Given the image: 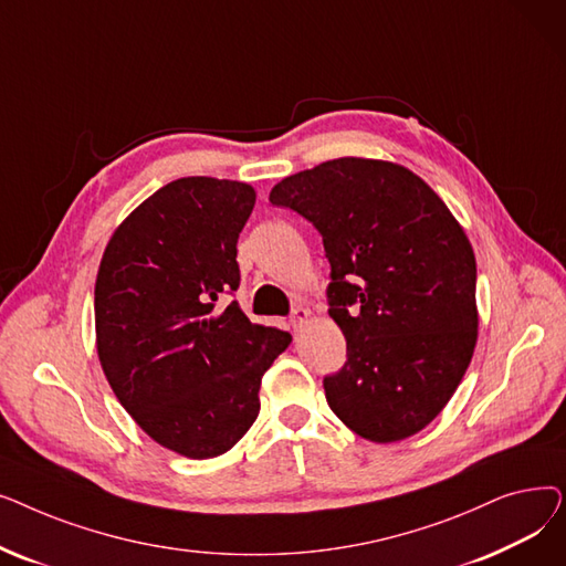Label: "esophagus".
Segmentation results:
<instances>
[{
    "mask_svg": "<svg viewBox=\"0 0 566 566\" xmlns=\"http://www.w3.org/2000/svg\"><path fill=\"white\" fill-rule=\"evenodd\" d=\"M307 316H310V310L295 307V310L291 312V316H289V325H291L293 331H298V328H303V323L307 321Z\"/></svg>",
    "mask_w": 566,
    "mask_h": 566,
    "instance_id": "1",
    "label": "esophagus"
}]
</instances>
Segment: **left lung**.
I'll return each instance as SVG.
<instances>
[{
    "mask_svg": "<svg viewBox=\"0 0 566 566\" xmlns=\"http://www.w3.org/2000/svg\"><path fill=\"white\" fill-rule=\"evenodd\" d=\"M271 203L323 238L346 363L323 378L337 418L374 442L422 431L478 342V263L450 208L401 165L337 158L286 176Z\"/></svg>",
    "mask_w": 566,
    "mask_h": 566,
    "instance_id": "left-lung-1",
    "label": "left lung"
}]
</instances>
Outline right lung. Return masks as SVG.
<instances>
[{"mask_svg": "<svg viewBox=\"0 0 566 566\" xmlns=\"http://www.w3.org/2000/svg\"><path fill=\"white\" fill-rule=\"evenodd\" d=\"M256 195L186 176L124 220L96 280V339L116 399L163 448L188 459L231 450L259 415L261 378L291 335L252 323L231 295L235 245Z\"/></svg>", "mask_w": 566, "mask_h": 566, "instance_id": "1", "label": "right lung"}]
</instances>
